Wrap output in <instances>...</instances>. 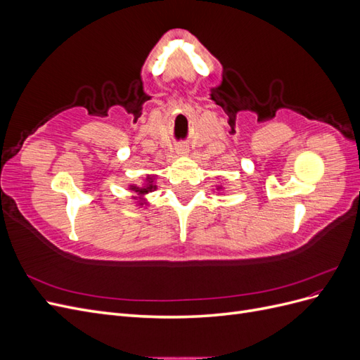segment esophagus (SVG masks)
<instances>
[{"label":"esophagus","instance_id":"esophagus-1","mask_svg":"<svg viewBox=\"0 0 360 360\" xmlns=\"http://www.w3.org/2000/svg\"><path fill=\"white\" fill-rule=\"evenodd\" d=\"M177 153L180 155V156H183V155H188V147H177Z\"/></svg>","mask_w":360,"mask_h":360}]
</instances>
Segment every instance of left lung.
<instances>
[{
	"label": "left lung",
	"mask_w": 360,
	"mask_h": 360,
	"mask_svg": "<svg viewBox=\"0 0 360 360\" xmlns=\"http://www.w3.org/2000/svg\"><path fill=\"white\" fill-rule=\"evenodd\" d=\"M217 189H222V186H217Z\"/></svg>",
	"instance_id": "1"
}]
</instances>
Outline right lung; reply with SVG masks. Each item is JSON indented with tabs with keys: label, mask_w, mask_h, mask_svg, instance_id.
<instances>
[{
	"label": "right lung",
	"mask_w": 360,
	"mask_h": 360,
	"mask_svg": "<svg viewBox=\"0 0 360 360\" xmlns=\"http://www.w3.org/2000/svg\"><path fill=\"white\" fill-rule=\"evenodd\" d=\"M156 188H158V186L155 184V176H147L144 186H136V184H132V186H130L129 189L138 193V198L135 197V200H138L139 205H143V204L146 202V200H144V195H146V193H148V192H151V191H155Z\"/></svg>",
	"instance_id": "right-lung-1"
}]
</instances>
